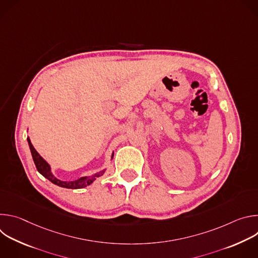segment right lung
<instances>
[{"instance_id":"add662e5","label":"right lung","mask_w":258,"mask_h":258,"mask_svg":"<svg viewBox=\"0 0 258 258\" xmlns=\"http://www.w3.org/2000/svg\"><path fill=\"white\" fill-rule=\"evenodd\" d=\"M27 141H28V145H29V149H30V152H31V155H32V159H33V162L35 164V167L36 169H38V171L44 175L46 178H48L50 181H52L53 183H55V185L59 186V187H62V188H66V189H82V188H85L89 185H91V183L96 179V177L98 176H101L105 170H102L96 174H94L93 176H84V177H81L79 179H76V180H72V181H63V180H60L58 178H56L52 172H51V167L50 165L43 159V157L40 156V154L35 151V149L33 148L32 144L30 143V140L29 138H27Z\"/></svg>"}]
</instances>
